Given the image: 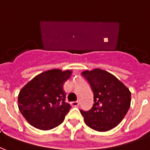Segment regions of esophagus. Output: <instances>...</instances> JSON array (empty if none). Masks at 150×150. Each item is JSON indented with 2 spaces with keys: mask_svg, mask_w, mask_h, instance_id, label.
I'll use <instances>...</instances> for the list:
<instances>
[{
  "mask_svg": "<svg viewBox=\"0 0 150 150\" xmlns=\"http://www.w3.org/2000/svg\"><path fill=\"white\" fill-rule=\"evenodd\" d=\"M80 104V103L78 101H76V102H72L71 103V105L73 106V107H78Z\"/></svg>",
  "mask_w": 150,
  "mask_h": 150,
  "instance_id": "34e87169",
  "label": "esophagus"
}]
</instances>
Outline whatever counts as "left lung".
I'll return each mask as SVG.
<instances>
[{"instance_id":"obj_1","label":"left lung","mask_w":150,"mask_h":150,"mask_svg":"<svg viewBox=\"0 0 150 150\" xmlns=\"http://www.w3.org/2000/svg\"><path fill=\"white\" fill-rule=\"evenodd\" d=\"M91 85L94 104L91 110H81L88 127L100 132L108 131L121 122L130 108L131 92L113 74L100 69L82 72Z\"/></svg>"}]
</instances>
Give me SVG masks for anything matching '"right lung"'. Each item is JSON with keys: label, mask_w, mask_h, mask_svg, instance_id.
I'll return each mask as SVG.
<instances>
[{"label": "right lung", "mask_w": 150, "mask_h": 150, "mask_svg": "<svg viewBox=\"0 0 150 150\" xmlns=\"http://www.w3.org/2000/svg\"><path fill=\"white\" fill-rule=\"evenodd\" d=\"M72 70L54 69L31 80L20 91L18 108L23 116L37 129L51 130L64 121L71 106L65 102L63 84Z\"/></svg>", "instance_id": "1"}]
</instances>
